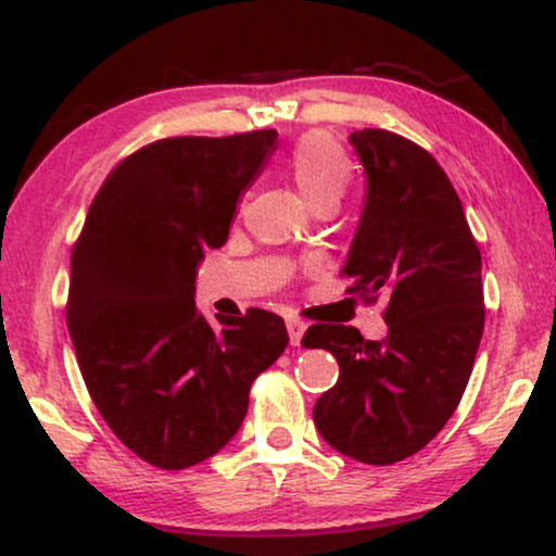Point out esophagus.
Segmentation results:
<instances>
[{"mask_svg":"<svg viewBox=\"0 0 556 556\" xmlns=\"http://www.w3.org/2000/svg\"><path fill=\"white\" fill-rule=\"evenodd\" d=\"M286 329H288V337H291V344L299 346L303 339V331H306V324L299 321V318H288Z\"/></svg>","mask_w":556,"mask_h":556,"instance_id":"1","label":"esophagus"}]
</instances>
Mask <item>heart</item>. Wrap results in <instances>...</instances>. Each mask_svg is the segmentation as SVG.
Wrapping results in <instances>:
<instances>
[{
    "instance_id": "b5f03b06",
    "label": "heart",
    "mask_w": 556,
    "mask_h": 556,
    "mask_svg": "<svg viewBox=\"0 0 556 556\" xmlns=\"http://www.w3.org/2000/svg\"><path fill=\"white\" fill-rule=\"evenodd\" d=\"M288 172L311 210L321 204H339L352 181V162L346 151L324 131L299 139L288 156Z\"/></svg>"
}]
</instances>
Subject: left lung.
<instances>
[{"label": "left lung", "instance_id": "8db88e82", "mask_svg": "<svg viewBox=\"0 0 556 556\" xmlns=\"http://www.w3.org/2000/svg\"><path fill=\"white\" fill-rule=\"evenodd\" d=\"M367 189L344 273L384 311L387 337L311 326L301 344L339 362L314 422L346 458L390 466L422 451L466 392L483 337L481 253L460 197L428 151L382 128L349 136Z\"/></svg>", "mask_w": 556, "mask_h": 556}]
</instances>
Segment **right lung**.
<instances>
[{"label":"right lung","instance_id":"right-lung-1","mask_svg":"<svg viewBox=\"0 0 556 556\" xmlns=\"http://www.w3.org/2000/svg\"><path fill=\"white\" fill-rule=\"evenodd\" d=\"M278 134L149 143L103 181L71 257L67 329L98 413L151 466L223 451L250 384L283 354V318L250 308L212 324L194 306L204 253L225 245L240 197Z\"/></svg>","mask_w":556,"mask_h":556}]
</instances>
